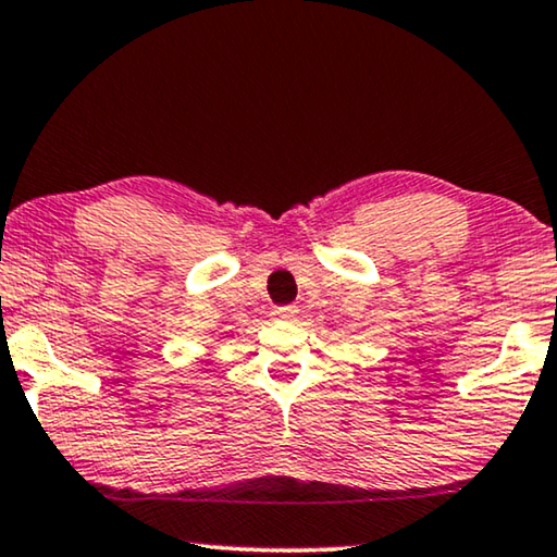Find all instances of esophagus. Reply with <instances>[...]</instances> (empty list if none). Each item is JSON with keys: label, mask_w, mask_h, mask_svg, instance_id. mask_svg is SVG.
Returning a JSON list of instances; mask_svg holds the SVG:
<instances>
[{"label": "esophagus", "mask_w": 557, "mask_h": 557, "mask_svg": "<svg viewBox=\"0 0 557 557\" xmlns=\"http://www.w3.org/2000/svg\"><path fill=\"white\" fill-rule=\"evenodd\" d=\"M296 314H299V309H296L294 305H284V307L273 309V317H276V320H292V317H296Z\"/></svg>", "instance_id": "obj_1"}]
</instances>
